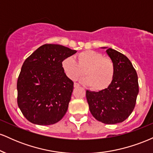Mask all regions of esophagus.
Wrapping results in <instances>:
<instances>
[{
  "label": "esophagus",
  "mask_w": 153,
  "mask_h": 153,
  "mask_svg": "<svg viewBox=\"0 0 153 153\" xmlns=\"http://www.w3.org/2000/svg\"><path fill=\"white\" fill-rule=\"evenodd\" d=\"M80 86V85H79L78 83H77V82H74V88H78Z\"/></svg>",
  "instance_id": "34e87169"
}]
</instances>
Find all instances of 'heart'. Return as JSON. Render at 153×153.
<instances>
[{
	"mask_svg": "<svg viewBox=\"0 0 153 153\" xmlns=\"http://www.w3.org/2000/svg\"><path fill=\"white\" fill-rule=\"evenodd\" d=\"M67 76L75 80L84 74L82 83L89 85L94 90L101 91L110 85L115 73L114 64L103 54L93 50L83 51L78 55V62L72 57H66L62 62Z\"/></svg>",
	"mask_w": 153,
	"mask_h": 153,
	"instance_id": "heart-1",
	"label": "heart"
}]
</instances>
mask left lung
I'll return each instance as SVG.
<instances>
[{
    "label": "left lung",
    "mask_w": 153,
    "mask_h": 153,
    "mask_svg": "<svg viewBox=\"0 0 153 153\" xmlns=\"http://www.w3.org/2000/svg\"><path fill=\"white\" fill-rule=\"evenodd\" d=\"M106 53L114 64L111 83L99 92L86 91V99L91 114L106 124L121 123L134 110L139 93L138 77L132 64L124 54L107 47Z\"/></svg>",
    "instance_id": "8db88e82"
}]
</instances>
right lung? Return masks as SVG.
<instances>
[{
    "label": "right lung",
    "instance_id": "1",
    "mask_svg": "<svg viewBox=\"0 0 153 153\" xmlns=\"http://www.w3.org/2000/svg\"><path fill=\"white\" fill-rule=\"evenodd\" d=\"M76 52L62 45L46 44L24 61L17 81V103L28 121L50 125L65 114L73 82L65 73L62 62Z\"/></svg>",
    "mask_w": 153,
    "mask_h": 153
}]
</instances>
